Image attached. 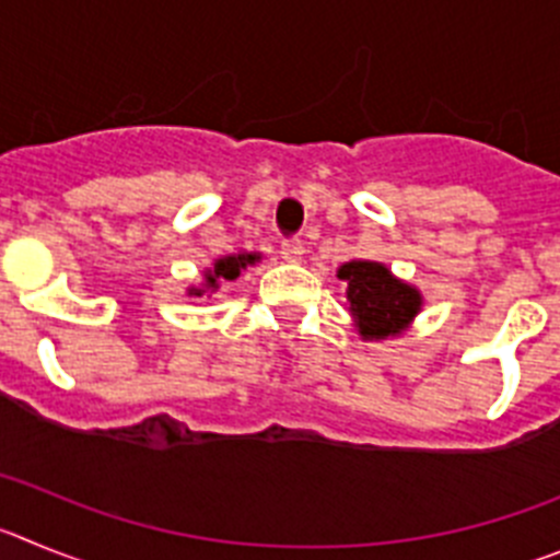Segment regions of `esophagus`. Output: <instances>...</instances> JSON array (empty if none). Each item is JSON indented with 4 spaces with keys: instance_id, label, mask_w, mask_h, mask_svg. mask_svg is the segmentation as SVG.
Returning a JSON list of instances; mask_svg holds the SVG:
<instances>
[{
    "instance_id": "esophagus-1",
    "label": "esophagus",
    "mask_w": 560,
    "mask_h": 560,
    "mask_svg": "<svg viewBox=\"0 0 560 560\" xmlns=\"http://www.w3.org/2000/svg\"><path fill=\"white\" fill-rule=\"evenodd\" d=\"M281 256H284L287 261H301L304 259V243H301V240H284V243H281Z\"/></svg>"
}]
</instances>
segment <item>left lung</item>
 I'll use <instances>...</instances> for the list:
<instances>
[{
    "instance_id": "8db88e82",
    "label": "left lung",
    "mask_w": 560,
    "mask_h": 560,
    "mask_svg": "<svg viewBox=\"0 0 560 560\" xmlns=\"http://www.w3.org/2000/svg\"><path fill=\"white\" fill-rule=\"evenodd\" d=\"M337 279L346 281L349 312L365 340L401 335L421 312V292L396 279L380 261H346L337 268Z\"/></svg>"
}]
</instances>
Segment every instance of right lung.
<instances>
[{
    "label": "right lung",
    "instance_id": "add662e5",
    "mask_svg": "<svg viewBox=\"0 0 560 560\" xmlns=\"http://www.w3.org/2000/svg\"><path fill=\"white\" fill-rule=\"evenodd\" d=\"M261 256L259 254H229L214 259L211 268L203 270V287H189V295H203L206 290H218L220 284H229V281L240 279V270H245L248 265H256Z\"/></svg>",
    "mask_w": 560,
    "mask_h": 560
}]
</instances>
